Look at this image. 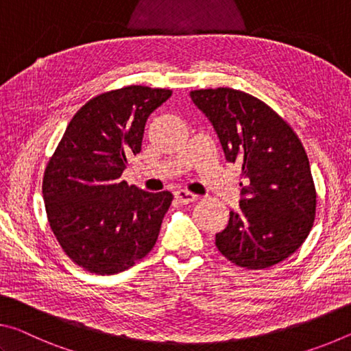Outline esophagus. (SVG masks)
<instances>
[{
    "label": "esophagus",
    "instance_id": "1",
    "mask_svg": "<svg viewBox=\"0 0 351 351\" xmlns=\"http://www.w3.org/2000/svg\"><path fill=\"white\" fill-rule=\"evenodd\" d=\"M174 196H176V199L179 200V202L183 204V205H188V204L194 202V200H197L196 194L189 193V191H186V189H179V191L174 193Z\"/></svg>",
    "mask_w": 351,
    "mask_h": 351
}]
</instances>
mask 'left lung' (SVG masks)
<instances>
[{
  "mask_svg": "<svg viewBox=\"0 0 351 351\" xmlns=\"http://www.w3.org/2000/svg\"><path fill=\"white\" fill-rule=\"evenodd\" d=\"M213 124L227 162L241 165L239 210L216 234V247L244 269L286 260L308 238L315 217L314 180L300 138L266 102L219 87L189 93Z\"/></svg>",
  "mask_w": 351,
  "mask_h": 351,
  "instance_id": "obj_1",
  "label": "left lung"
}]
</instances>
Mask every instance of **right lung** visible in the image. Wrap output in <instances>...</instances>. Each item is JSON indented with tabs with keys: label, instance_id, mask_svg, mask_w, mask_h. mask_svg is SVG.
<instances>
[{
	"label": "right lung",
	"instance_id": "obj_1",
	"mask_svg": "<svg viewBox=\"0 0 351 351\" xmlns=\"http://www.w3.org/2000/svg\"><path fill=\"white\" fill-rule=\"evenodd\" d=\"M171 95L143 85L97 95L74 114L46 165L42 189L49 227L84 271L123 272L157 243L174 197L129 186L121 176L141 151L147 117Z\"/></svg>",
	"mask_w": 351,
	"mask_h": 351
}]
</instances>
